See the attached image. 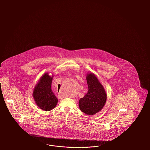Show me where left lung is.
Returning a JSON list of instances; mask_svg holds the SVG:
<instances>
[{
    "label": "left lung",
    "mask_w": 150,
    "mask_h": 150,
    "mask_svg": "<svg viewBox=\"0 0 150 150\" xmlns=\"http://www.w3.org/2000/svg\"><path fill=\"white\" fill-rule=\"evenodd\" d=\"M86 77L88 90L84 97L79 100V105L83 113L93 115L103 109L107 96L103 85L93 73H87Z\"/></svg>",
    "instance_id": "8db88e82"
}]
</instances>
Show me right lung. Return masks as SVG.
<instances>
[{"instance_id":"right-lung-1","label":"right lung","mask_w":150,"mask_h":150,"mask_svg":"<svg viewBox=\"0 0 150 150\" xmlns=\"http://www.w3.org/2000/svg\"><path fill=\"white\" fill-rule=\"evenodd\" d=\"M53 77V75L50 76L49 73H45L34 87L32 93L37 105L45 111L54 108L58 103V98L51 88Z\"/></svg>"}]
</instances>
